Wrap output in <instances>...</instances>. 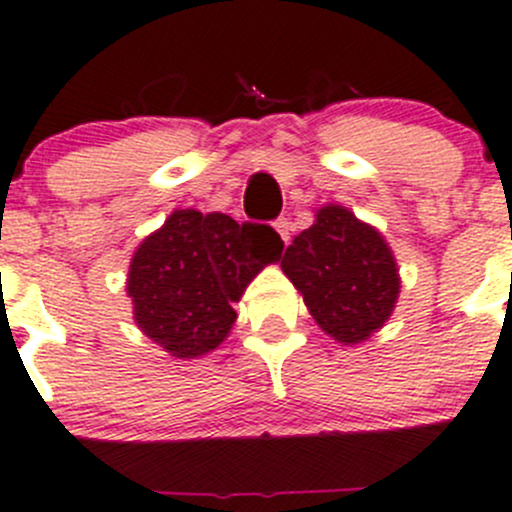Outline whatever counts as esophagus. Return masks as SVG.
Returning a JSON list of instances; mask_svg holds the SVG:
<instances>
[{
	"label": "esophagus",
	"instance_id": "34e87169",
	"mask_svg": "<svg viewBox=\"0 0 512 512\" xmlns=\"http://www.w3.org/2000/svg\"><path fill=\"white\" fill-rule=\"evenodd\" d=\"M275 229H278V234H280V240L285 242V245H288L290 242V222L285 217H280V219H275Z\"/></svg>",
	"mask_w": 512,
	"mask_h": 512
}]
</instances>
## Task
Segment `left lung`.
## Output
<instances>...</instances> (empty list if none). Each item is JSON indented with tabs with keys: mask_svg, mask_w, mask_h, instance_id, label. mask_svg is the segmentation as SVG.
<instances>
[{
	"mask_svg": "<svg viewBox=\"0 0 512 512\" xmlns=\"http://www.w3.org/2000/svg\"><path fill=\"white\" fill-rule=\"evenodd\" d=\"M283 272L303 293L315 323L341 343L366 341L399 298L389 245L348 209L323 207L285 250Z\"/></svg>",
	"mask_w": 512,
	"mask_h": 512,
	"instance_id": "8db88e82",
	"label": "left lung"
}]
</instances>
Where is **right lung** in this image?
Returning <instances> with one entry per match:
<instances>
[{
  "mask_svg": "<svg viewBox=\"0 0 512 512\" xmlns=\"http://www.w3.org/2000/svg\"><path fill=\"white\" fill-rule=\"evenodd\" d=\"M280 255L283 240L270 224H237L222 212L179 209L133 255V318L171 356L214 351L237 318L232 303Z\"/></svg>",
  "mask_w": 512,
  "mask_h": 512,
  "instance_id": "add662e5",
  "label": "right lung"
}]
</instances>
